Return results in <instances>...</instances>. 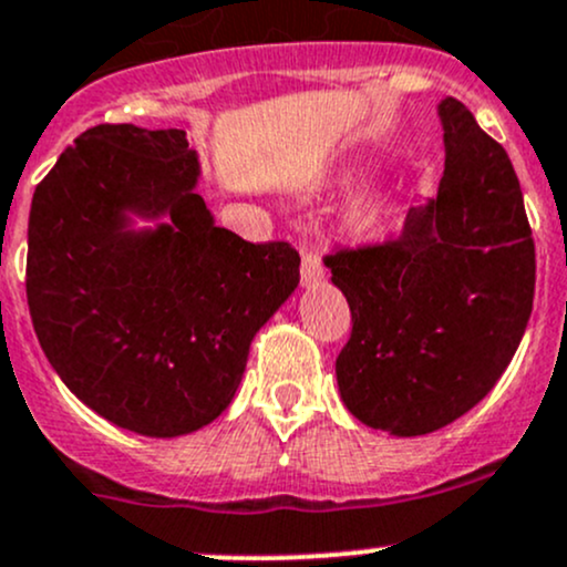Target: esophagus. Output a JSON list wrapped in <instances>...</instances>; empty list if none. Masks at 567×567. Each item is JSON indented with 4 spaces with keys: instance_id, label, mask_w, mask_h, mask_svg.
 <instances>
[{
    "instance_id": "esophagus-1",
    "label": "esophagus",
    "mask_w": 567,
    "mask_h": 567,
    "mask_svg": "<svg viewBox=\"0 0 567 567\" xmlns=\"http://www.w3.org/2000/svg\"><path fill=\"white\" fill-rule=\"evenodd\" d=\"M323 265H321V254L316 249H310V246H305L302 249V284H318L323 278Z\"/></svg>"
}]
</instances>
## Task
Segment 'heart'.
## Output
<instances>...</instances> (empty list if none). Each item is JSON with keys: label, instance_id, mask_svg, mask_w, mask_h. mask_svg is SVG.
<instances>
[{"label": "heart", "instance_id": "b5f03b06", "mask_svg": "<svg viewBox=\"0 0 567 567\" xmlns=\"http://www.w3.org/2000/svg\"><path fill=\"white\" fill-rule=\"evenodd\" d=\"M393 221V208L385 200H369L361 203L359 208H353V214L348 216V230L355 238H374V235L385 233Z\"/></svg>", "mask_w": 567, "mask_h": 567}]
</instances>
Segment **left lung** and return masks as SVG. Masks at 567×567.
<instances>
[{"mask_svg":"<svg viewBox=\"0 0 567 567\" xmlns=\"http://www.w3.org/2000/svg\"><path fill=\"white\" fill-rule=\"evenodd\" d=\"M444 176L402 233L332 249L323 265L351 308L337 385L369 429L421 436L466 415L523 340L536 246L506 150L457 99L439 104Z\"/></svg>","mask_w":567,"mask_h":567,"instance_id":"8db88e82","label":"left lung"}]
</instances>
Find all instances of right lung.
Here are the masks:
<instances>
[{
    "label": "right lung",
    "instance_id": "right-lung-1",
    "mask_svg": "<svg viewBox=\"0 0 567 567\" xmlns=\"http://www.w3.org/2000/svg\"><path fill=\"white\" fill-rule=\"evenodd\" d=\"M179 128L95 125L37 184L27 300L44 355L101 417L182 436L219 417L257 329L300 284V251L216 227ZM169 216L155 234L124 212Z\"/></svg>",
    "mask_w": 567,
    "mask_h": 567
}]
</instances>
